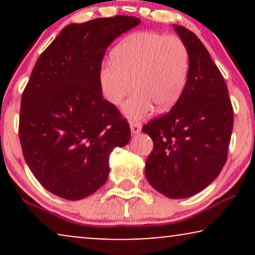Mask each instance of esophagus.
<instances>
[{
	"mask_svg": "<svg viewBox=\"0 0 255 255\" xmlns=\"http://www.w3.org/2000/svg\"><path fill=\"white\" fill-rule=\"evenodd\" d=\"M130 128H131V132L132 133H139L141 131V124L137 121H131L130 122Z\"/></svg>",
	"mask_w": 255,
	"mask_h": 255,
	"instance_id": "obj_1",
	"label": "esophagus"
}]
</instances>
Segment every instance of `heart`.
<instances>
[{"instance_id":"obj_1","label":"heart","mask_w":255,"mask_h":255,"mask_svg":"<svg viewBox=\"0 0 255 255\" xmlns=\"http://www.w3.org/2000/svg\"><path fill=\"white\" fill-rule=\"evenodd\" d=\"M189 73V53L180 37L158 32H138L122 41L113 61L100 72L107 100L120 104L134 86L137 90L124 104L130 120L148 116L156 106L167 111L182 95Z\"/></svg>"}]
</instances>
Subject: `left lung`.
I'll return each instance as SVG.
<instances>
[{
  "label": "left lung",
  "mask_w": 255,
  "mask_h": 255,
  "mask_svg": "<svg viewBox=\"0 0 255 255\" xmlns=\"http://www.w3.org/2000/svg\"><path fill=\"white\" fill-rule=\"evenodd\" d=\"M174 30L188 48L189 73L169 113L142 127L153 140L145 175L165 196L186 198L207 188L224 167L233 108L222 73L202 41L184 26Z\"/></svg>",
  "instance_id": "obj_1"
}]
</instances>
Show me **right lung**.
<instances>
[{
	"label": "right lung",
	"instance_id": "right-lung-1",
	"mask_svg": "<svg viewBox=\"0 0 255 255\" xmlns=\"http://www.w3.org/2000/svg\"><path fill=\"white\" fill-rule=\"evenodd\" d=\"M139 23L115 16L69 24L34 65L20 101V146L36 179L59 197L100 189L110 153L130 140L128 121L103 99L100 72L108 46Z\"/></svg>",
	"mask_w": 255,
	"mask_h": 255
}]
</instances>
